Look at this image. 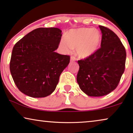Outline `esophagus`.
I'll use <instances>...</instances> for the list:
<instances>
[{
  "instance_id": "obj_1",
  "label": "esophagus",
  "mask_w": 133,
  "mask_h": 133,
  "mask_svg": "<svg viewBox=\"0 0 133 133\" xmlns=\"http://www.w3.org/2000/svg\"><path fill=\"white\" fill-rule=\"evenodd\" d=\"M76 59H77L75 56H72L71 57H70V61H72V62L75 61H76Z\"/></svg>"
}]
</instances>
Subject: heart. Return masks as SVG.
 <instances>
[{
    "mask_svg": "<svg viewBox=\"0 0 133 133\" xmlns=\"http://www.w3.org/2000/svg\"><path fill=\"white\" fill-rule=\"evenodd\" d=\"M101 40V34L97 29L80 28L70 29L65 38L61 39V45L66 52L75 48L77 56L80 58H85L96 51Z\"/></svg>",
    "mask_w": 133,
    "mask_h": 133,
    "instance_id": "heart-1",
    "label": "heart"
}]
</instances>
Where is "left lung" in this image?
I'll list each match as a JSON object with an SVG mask.
<instances>
[{
    "instance_id": "obj_1",
    "label": "left lung",
    "mask_w": 133,
    "mask_h": 133,
    "mask_svg": "<svg viewBox=\"0 0 133 133\" xmlns=\"http://www.w3.org/2000/svg\"><path fill=\"white\" fill-rule=\"evenodd\" d=\"M101 48L84 59L78 60L77 80L89 96L108 95L118 86L125 71L127 53L118 37L110 29L99 26Z\"/></svg>"
}]
</instances>
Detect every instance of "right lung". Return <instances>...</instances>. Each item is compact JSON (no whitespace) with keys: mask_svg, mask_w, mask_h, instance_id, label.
<instances>
[{"mask_svg":"<svg viewBox=\"0 0 133 133\" xmlns=\"http://www.w3.org/2000/svg\"><path fill=\"white\" fill-rule=\"evenodd\" d=\"M56 28L33 30L13 46L10 70L20 91L32 97L51 95L59 76L70 62V56L55 51L61 38Z\"/></svg>","mask_w":133,"mask_h":133,"instance_id":"obj_1","label":"right lung"}]
</instances>
